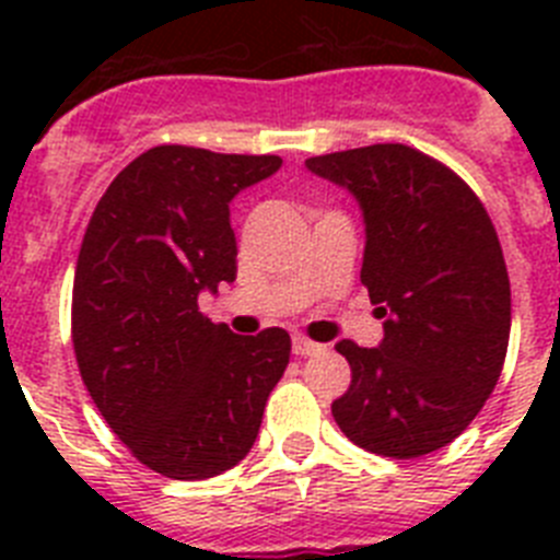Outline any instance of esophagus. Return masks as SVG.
Returning a JSON list of instances; mask_svg holds the SVG:
<instances>
[{"instance_id":"1","label":"esophagus","mask_w":560,"mask_h":560,"mask_svg":"<svg viewBox=\"0 0 560 560\" xmlns=\"http://www.w3.org/2000/svg\"><path fill=\"white\" fill-rule=\"evenodd\" d=\"M291 350H294V355H314L323 350V345H316V341L305 339V336H294L291 339Z\"/></svg>"}]
</instances>
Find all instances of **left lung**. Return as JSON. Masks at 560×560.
Wrapping results in <instances>:
<instances>
[{
	"mask_svg": "<svg viewBox=\"0 0 560 560\" xmlns=\"http://www.w3.org/2000/svg\"><path fill=\"white\" fill-rule=\"evenodd\" d=\"M305 167L355 196L361 283L384 316L378 348L336 345L350 387L334 420L355 446L412 459L477 418L511 339V280L482 201L443 162L400 142L311 156Z\"/></svg>",
	"mask_w": 560,
	"mask_h": 560,
	"instance_id": "left-lung-1",
	"label": "left lung"
}]
</instances>
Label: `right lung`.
Instances as JSON below:
<instances>
[{
    "mask_svg": "<svg viewBox=\"0 0 560 560\" xmlns=\"http://www.w3.org/2000/svg\"><path fill=\"white\" fill-rule=\"evenodd\" d=\"M280 156L156 145L97 201L72 285V345L95 407L128 452L171 479L249 454L289 364L283 328L235 336L199 311L237 275L230 201Z\"/></svg>",
    "mask_w": 560,
    "mask_h": 560,
    "instance_id": "1",
    "label": "right lung"
}]
</instances>
